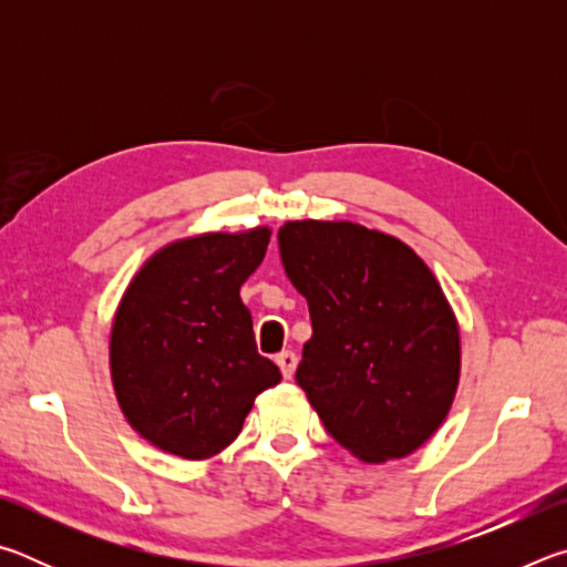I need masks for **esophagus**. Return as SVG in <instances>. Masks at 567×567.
Returning a JSON list of instances; mask_svg holds the SVG:
<instances>
[{
  "label": "esophagus",
  "mask_w": 567,
  "mask_h": 567,
  "mask_svg": "<svg viewBox=\"0 0 567 567\" xmlns=\"http://www.w3.org/2000/svg\"><path fill=\"white\" fill-rule=\"evenodd\" d=\"M275 362L280 364V370H282V375L290 380L292 378V372H295V368H297V354L292 352V350H282L280 354H277L275 358Z\"/></svg>",
  "instance_id": "obj_1"
}]
</instances>
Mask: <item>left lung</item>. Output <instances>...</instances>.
<instances>
[{
  "mask_svg": "<svg viewBox=\"0 0 567 567\" xmlns=\"http://www.w3.org/2000/svg\"><path fill=\"white\" fill-rule=\"evenodd\" d=\"M277 243L312 322L295 380L324 430L364 463L415 453L460 380L457 320L435 275L398 237L354 223H285Z\"/></svg>",
  "mask_w": 567,
  "mask_h": 567,
  "instance_id": "left-lung-1",
  "label": "left lung"
}]
</instances>
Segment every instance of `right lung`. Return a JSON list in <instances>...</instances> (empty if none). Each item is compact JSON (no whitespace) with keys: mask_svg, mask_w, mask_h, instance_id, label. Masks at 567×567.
I'll list each match as a JSON object with an SVG mask.
<instances>
[{"mask_svg":"<svg viewBox=\"0 0 567 567\" xmlns=\"http://www.w3.org/2000/svg\"><path fill=\"white\" fill-rule=\"evenodd\" d=\"M270 229L207 233L162 247L117 307L110 370L130 425L185 460L225 450L262 390L282 380L257 352L239 287L260 267Z\"/></svg>","mask_w":567,"mask_h":567,"instance_id":"1","label":"right lung"}]
</instances>
